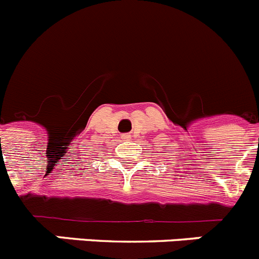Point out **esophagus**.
I'll use <instances>...</instances> for the list:
<instances>
[{"instance_id": "1", "label": "esophagus", "mask_w": 259, "mask_h": 259, "mask_svg": "<svg viewBox=\"0 0 259 259\" xmlns=\"http://www.w3.org/2000/svg\"><path fill=\"white\" fill-rule=\"evenodd\" d=\"M123 139H124V140H130V139H131V136H130V135H124V136H123Z\"/></svg>"}]
</instances>
